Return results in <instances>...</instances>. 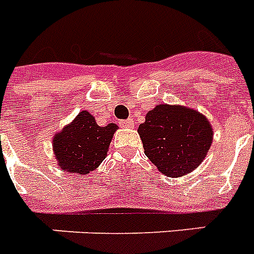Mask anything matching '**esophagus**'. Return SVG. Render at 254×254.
<instances>
[{"label":"esophagus","mask_w":254,"mask_h":254,"mask_svg":"<svg viewBox=\"0 0 254 254\" xmlns=\"http://www.w3.org/2000/svg\"><path fill=\"white\" fill-rule=\"evenodd\" d=\"M119 124H120V127H133L134 121L131 120V119H127V120H120Z\"/></svg>","instance_id":"1"}]
</instances>
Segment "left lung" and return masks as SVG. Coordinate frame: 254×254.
Wrapping results in <instances>:
<instances>
[{
    "mask_svg": "<svg viewBox=\"0 0 254 254\" xmlns=\"http://www.w3.org/2000/svg\"><path fill=\"white\" fill-rule=\"evenodd\" d=\"M138 133L146 156L168 177L197 168L213 141V129L205 116L194 109L168 104L150 111Z\"/></svg>",
    "mask_w": 254,
    "mask_h": 254,
    "instance_id": "8db88e82",
    "label": "left lung"
}]
</instances>
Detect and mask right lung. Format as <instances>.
<instances>
[{"instance_id": "1", "label": "right lung", "mask_w": 254, "mask_h": 254, "mask_svg": "<svg viewBox=\"0 0 254 254\" xmlns=\"http://www.w3.org/2000/svg\"><path fill=\"white\" fill-rule=\"evenodd\" d=\"M116 124L99 127L86 111L53 138V148L60 167L71 174H90L104 160Z\"/></svg>"}]
</instances>
